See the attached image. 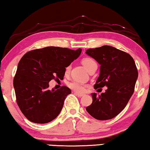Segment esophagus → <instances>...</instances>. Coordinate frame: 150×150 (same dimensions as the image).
<instances>
[{"mask_svg": "<svg viewBox=\"0 0 150 150\" xmlns=\"http://www.w3.org/2000/svg\"><path fill=\"white\" fill-rule=\"evenodd\" d=\"M75 94L77 96H79V97H81V96H83V94H79V93H77V92H75Z\"/></svg>", "mask_w": 150, "mask_h": 150, "instance_id": "1", "label": "esophagus"}]
</instances>
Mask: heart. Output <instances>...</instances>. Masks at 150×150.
Returning <instances> with one entry per match:
<instances>
[{
  "mask_svg": "<svg viewBox=\"0 0 150 150\" xmlns=\"http://www.w3.org/2000/svg\"><path fill=\"white\" fill-rule=\"evenodd\" d=\"M82 63L85 66V67L87 69V70L89 71H91L92 69L94 68H97V63L96 61L94 60L93 58H85L82 60ZM71 65L69 64L66 67V69H65V72L66 73H69L71 71ZM67 86L69 88H71V90H74L75 92H77V93H83L86 90V88H87V86L86 84H84L81 82L77 81L76 80H73V81H69L68 83H67Z\"/></svg>",
  "mask_w": 150,
  "mask_h": 150,
  "instance_id": "obj_1",
  "label": "heart"
}]
</instances>
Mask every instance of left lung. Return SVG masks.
<instances>
[{
	"label": "left lung",
	"instance_id": "obj_1",
	"mask_svg": "<svg viewBox=\"0 0 150 150\" xmlns=\"http://www.w3.org/2000/svg\"><path fill=\"white\" fill-rule=\"evenodd\" d=\"M86 53L100 64L94 89L107 87L100 95L92 94V103L86 111L96 120L112 119L125 108L134 91L138 77L135 62L130 54L109 45L90 48Z\"/></svg>",
	"mask_w": 150,
	"mask_h": 150
}]
</instances>
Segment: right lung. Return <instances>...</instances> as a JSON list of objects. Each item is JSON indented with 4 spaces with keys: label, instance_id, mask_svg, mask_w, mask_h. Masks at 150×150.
Returning a JSON list of instances; mask_svg holds the SVG:
<instances>
[{
    "label": "right lung",
    "instance_id": "1",
    "mask_svg": "<svg viewBox=\"0 0 150 150\" xmlns=\"http://www.w3.org/2000/svg\"><path fill=\"white\" fill-rule=\"evenodd\" d=\"M81 49L46 47L25 54L18 63L13 79L16 102L29 121L45 124L54 120L62 110L71 90L63 86L49 89L52 79H63L65 69L79 56Z\"/></svg>",
    "mask_w": 150,
    "mask_h": 150
}]
</instances>
